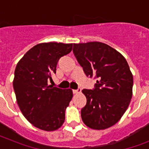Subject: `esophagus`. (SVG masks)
<instances>
[{
  "label": "esophagus",
  "instance_id": "1",
  "mask_svg": "<svg viewBox=\"0 0 149 149\" xmlns=\"http://www.w3.org/2000/svg\"><path fill=\"white\" fill-rule=\"evenodd\" d=\"M73 93L74 94H78V93H81V89H77V90H73L72 91Z\"/></svg>",
  "mask_w": 149,
  "mask_h": 149
}]
</instances>
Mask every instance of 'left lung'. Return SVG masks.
I'll return each instance as SVG.
<instances>
[{
	"label": "left lung",
	"instance_id": "8db88e82",
	"mask_svg": "<svg viewBox=\"0 0 149 149\" xmlns=\"http://www.w3.org/2000/svg\"><path fill=\"white\" fill-rule=\"evenodd\" d=\"M72 52L86 77L97 79L94 89L82 91L86 97L82 120L92 129L113 126L132 97L133 76L127 61L119 52L100 42L73 44Z\"/></svg>",
	"mask_w": 149,
	"mask_h": 149
}]
</instances>
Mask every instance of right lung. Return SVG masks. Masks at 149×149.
Segmentation results:
<instances>
[{"mask_svg": "<svg viewBox=\"0 0 149 149\" xmlns=\"http://www.w3.org/2000/svg\"><path fill=\"white\" fill-rule=\"evenodd\" d=\"M72 44L40 43L17 63L13 87L24 118L39 129L52 132L65 121V111L72 98L71 89L48 84L56 72L58 59L72 51Z\"/></svg>", "mask_w": 149, "mask_h": 149, "instance_id": "obj_1", "label": "right lung"}]
</instances>
